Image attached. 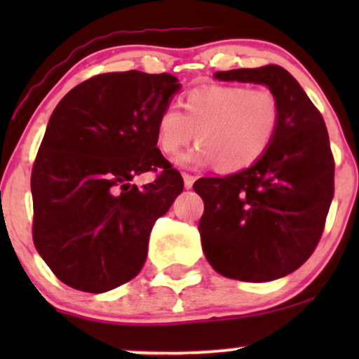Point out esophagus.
<instances>
[{"mask_svg":"<svg viewBox=\"0 0 359 359\" xmlns=\"http://www.w3.org/2000/svg\"><path fill=\"white\" fill-rule=\"evenodd\" d=\"M182 177H184V185H185V189H192L194 182H196V177L191 175V174H182Z\"/></svg>","mask_w":359,"mask_h":359,"instance_id":"esophagus-1","label":"esophagus"}]
</instances>
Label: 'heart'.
Listing matches in <instances>:
<instances>
[{
    "mask_svg": "<svg viewBox=\"0 0 359 359\" xmlns=\"http://www.w3.org/2000/svg\"><path fill=\"white\" fill-rule=\"evenodd\" d=\"M280 125V104L266 88L208 84L187 90L182 111L167 106L156 119L160 150L175 155L191 143L199 145L179 156L182 165H208L231 174L245 170L266 154Z\"/></svg>",
    "mask_w": 359,
    "mask_h": 359,
    "instance_id": "b5f03b06",
    "label": "heart"
}]
</instances>
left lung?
<instances>
[{"mask_svg": "<svg viewBox=\"0 0 359 359\" xmlns=\"http://www.w3.org/2000/svg\"><path fill=\"white\" fill-rule=\"evenodd\" d=\"M219 81L265 84L280 104L266 154L246 170L204 177L199 221L208 262L222 277L270 282L299 269L323 236L334 196V156L323 114L280 65L216 72Z\"/></svg>", "mask_w": 359, "mask_h": 359, "instance_id": "8db88e82", "label": "left lung"}]
</instances>
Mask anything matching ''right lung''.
I'll use <instances>...</instances> for the list:
<instances>
[{
  "instance_id": "obj_1",
  "label": "right lung",
  "mask_w": 359,
  "mask_h": 359,
  "mask_svg": "<svg viewBox=\"0 0 359 359\" xmlns=\"http://www.w3.org/2000/svg\"><path fill=\"white\" fill-rule=\"evenodd\" d=\"M170 74H100L53 109L32 170L35 248L65 285L102 294L142 270L148 238L184 179L156 148ZM158 171L142 189L130 180Z\"/></svg>"
}]
</instances>
